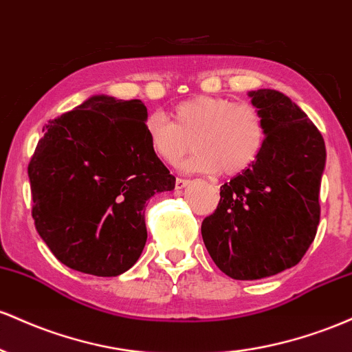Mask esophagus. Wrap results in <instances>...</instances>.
Listing matches in <instances>:
<instances>
[{
  "mask_svg": "<svg viewBox=\"0 0 352 352\" xmlns=\"http://www.w3.org/2000/svg\"><path fill=\"white\" fill-rule=\"evenodd\" d=\"M188 184H189V181H188V179H183V177H176V183H175L176 189H183V188H186Z\"/></svg>",
  "mask_w": 352,
  "mask_h": 352,
  "instance_id": "esophagus-1",
  "label": "esophagus"
}]
</instances>
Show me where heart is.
<instances>
[{
  "mask_svg": "<svg viewBox=\"0 0 352 352\" xmlns=\"http://www.w3.org/2000/svg\"><path fill=\"white\" fill-rule=\"evenodd\" d=\"M153 156L175 164L195 149L188 169L236 176L254 164L266 141V121L251 102L229 98L196 96L176 104L171 121L153 114L144 123Z\"/></svg>",
  "mask_w": 352,
  "mask_h": 352,
  "instance_id": "heart-1",
  "label": "heart"
}]
</instances>
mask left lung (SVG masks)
<instances>
[{
  "label": "left lung",
  "mask_w": 352,
  "mask_h": 352,
  "mask_svg": "<svg viewBox=\"0 0 352 352\" xmlns=\"http://www.w3.org/2000/svg\"><path fill=\"white\" fill-rule=\"evenodd\" d=\"M266 121L261 155L221 186L201 224L204 246L229 278L252 281L289 270L318 231L326 146L306 113L274 89L251 91Z\"/></svg>",
  "instance_id": "8db88e82"
}]
</instances>
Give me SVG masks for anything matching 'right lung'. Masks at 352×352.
<instances>
[{
    "mask_svg": "<svg viewBox=\"0 0 352 352\" xmlns=\"http://www.w3.org/2000/svg\"><path fill=\"white\" fill-rule=\"evenodd\" d=\"M140 100L93 96L43 128L28 164L34 226L58 261L111 278L148 238L146 201L175 176L149 151Z\"/></svg>",
    "mask_w": 352,
    "mask_h": 352,
    "instance_id": "add662e5",
    "label": "right lung"
}]
</instances>
